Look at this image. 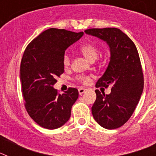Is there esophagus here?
<instances>
[{
  "mask_svg": "<svg viewBox=\"0 0 156 156\" xmlns=\"http://www.w3.org/2000/svg\"><path fill=\"white\" fill-rule=\"evenodd\" d=\"M78 91H79L80 94H83L85 91H86V89H85V88H79V90H78Z\"/></svg>",
  "mask_w": 156,
  "mask_h": 156,
  "instance_id": "esophagus-1",
  "label": "esophagus"
}]
</instances>
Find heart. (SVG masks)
I'll return each instance as SVG.
<instances>
[{"mask_svg": "<svg viewBox=\"0 0 156 156\" xmlns=\"http://www.w3.org/2000/svg\"><path fill=\"white\" fill-rule=\"evenodd\" d=\"M80 50L81 53L83 55V56L90 62L95 61L98 58L99 53H100L97 45L90 44V43L83 44L80 48ZM62 62L63 66L66 68H68L70 64H71V58H70L69 55L65 54L64 56H63ZM77 80L80 83H83V84H87L90 81V76H78Z\"/></svg>", "mask_w": 156, "mask_h": 156, "instance_id": "heart-1", "label": "heart"}]
</instances>
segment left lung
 Returning a JSON list of instances; mask_svg holds the SVG:
<instances>
[{
	"label": "left lung",
	"instance_id": "1",
	"mask_svg": "<svg viewBox=\"0 0 156 156\" xmlns=\"http://www.w3.org/2000/svg\"><path fill=\"white\" fill-rule=\"evenodd\" d=\"M85 34L106 42L110 61L96 87L111 86V93L95 90L92 115L101 126L119 128L127 122L138 104L144 89V77L137 48L128 36L117 28L89 29Z\"/></svg>",
	"mask_w": 156,
	"mask_h": 156
}]
</instances>
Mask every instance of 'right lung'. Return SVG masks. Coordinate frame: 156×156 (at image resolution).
Listing matches in <instances>:
<instances>
[{
  "mask_svg": "<svg viewBox=\"0 0 156 156\" xmlns=\"http://www.w3.org/2000/svg\"><path fill=\"white\" fill-rule=\"evenodd\" d=\"M83 33L51 28L29 44L20 66V81L25 107L39 126L49 129L61 127L69 119L78 98L76 88L58 94L54 88L56 77L64 73L63 56Z\"/></svg>",
  "mask_w": 156,
  "mask_h": 156,
  "instance_id": "1",
  "label": "right lung"
}]
</instances>
